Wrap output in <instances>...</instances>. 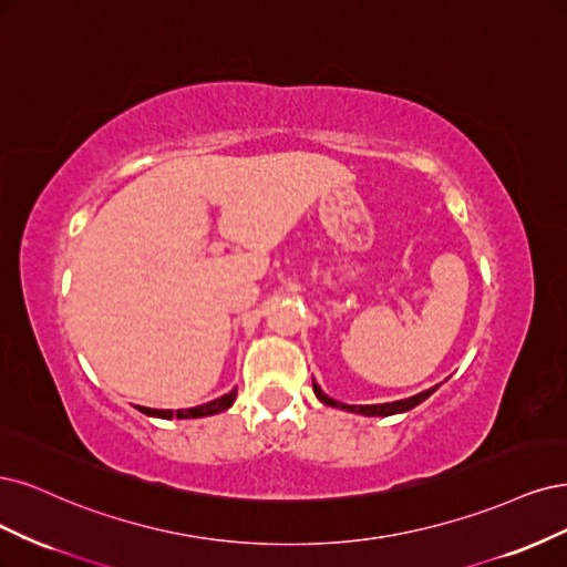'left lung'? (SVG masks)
Instances as JSON below:
<instances>
[{
    "instance_id": "left-lung-1",
    "label": "left lung",
    "mask_w": 567,
    "mask_h": 567,
    "mask_svg": "<svg viewBox=\"0 0 567 567\" xmlns=\"http://www.w3.org/2000/svg\"><path fill=\"white\" fill-rule=\"evenodd\" d=\"M437 386L441 383H435V386L416 393L412 398H403V400H393V403H381V405H346V403H339V400L330 398L327 393H322V389L316 383L313 379V393L318 395V400L322 405H330V408H337V410H346V412H355V414H362V416H391V414H400V412H408L412 408H416L419 403H424V400L437 391Z\"/></svg>"
}]
</instances>
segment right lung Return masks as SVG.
<instances>
[{"label":"right lung","instance_id":"add662e5","mask_svg":"<svg viewBox=\"0 0 567 567\" xmlns=\"http://www.w3.org/2000/svg\"><path fill=\"white\" fill-rule=\"evenodd\" d=\"M235 395H237V389H233L230 393L221 395L212 400V403H205V405H197V408H188V410H151V408H136L138 412L148 414V416H157V419H197V416H209V414H218L228 410L233 403H235Z\"/></svg>","mask_w":567,"mask_h":567}]
</instances>
